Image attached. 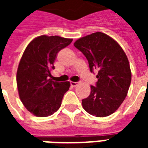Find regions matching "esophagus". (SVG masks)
<instances>
[{"mask_svg": "<svg viewBox=\"0 0 148 148\" xmlns=\"http://www.w3.org/2000/svg\"><path fill=\"white\" fill-rule=\"evenodd\" d=\"M77 84H78V83H77V82H71V86H73V87L77 86Z\"/></svg>", "mask_w": 148, "mask_h": 148, "instance_id": "1", "label": "esophagus"}]
</instances>
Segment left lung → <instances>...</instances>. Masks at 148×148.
Segmentation results:
<instances>
[{"mask_svg":"<svg viewBox=\"0 0 148 148\" xmlns=\"http://www.w3.org/2000/svg\"><path fill=\"white\" fill-rule=\"evenodd\" d=\"M88 60L90 71H97L96 86L82 100L86 111L97 117L113 113L127 96L132 79L127 55L114 39L102 32L78 39L74 43Z\"/></svg>","mask_w":148,"mask_h":148,"instance_id":"left-lung-1","label":"left lung"}]
</instances>
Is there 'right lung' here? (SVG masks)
<instances>
[{
  "mask_svg": "<svg viewBox=\"0 0 148 148\" xmlns=\"http://www.w3.org/2000/svg\"><path fill=\"white\" fill-rule=\"evenodd\" d=\"M72 40L58 36H40L27 45L22 55L16 73L19 96L25 108L36 116L55 113L71 86L69 82H59L50 77L58 52Z\"/></svg>",
  "mask_w": 148,
  "mask_h": 148,
  "instance_id": "add662e5",
  "label": "right lung"
}]
</instances>
